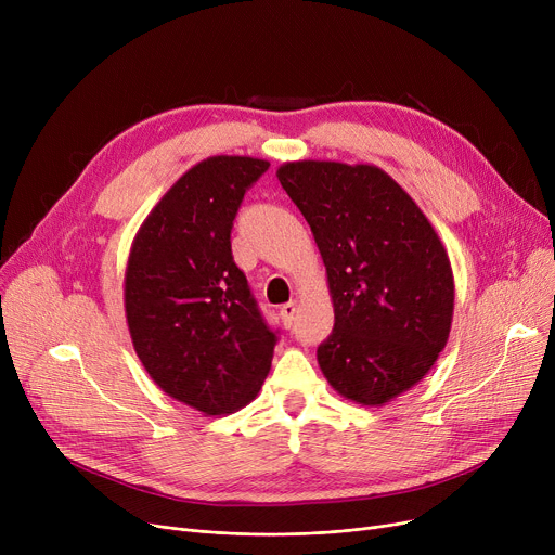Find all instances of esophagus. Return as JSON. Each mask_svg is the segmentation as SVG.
<instances>
[{"instance_id":"esophagus-1","label":"esophagus","mask_w":555,"mask_h":555,"mask_svg":"<svg viewBox=\"0 0 555 555\" xmlns=\"http://www.w3.org/2000/svg\"><path fill=\"white\" fill-rule=\"evenodd\" d=\"M297 312H299V306H297V301H289V304L281 306V319H283V326H285V328H289V326L295 324Z\"/></svg>"}]
</instances>
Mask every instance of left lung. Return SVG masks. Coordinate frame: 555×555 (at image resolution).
Returning <instances> with one entry per match:
<instances>
[{"label":"left lung","mask_w":555,"mask_h":555,"mask_svg":"<svg viewBox=\"0 0 555 555\" xmlns=\"http://www.w3.org/2000/svg\"><path fill=\"white\" fill-rule=\"evenodd\" d=\"M276 178L326 266L335 328L317 362L339 396L383 406L418 385L448 344V251L412 195L373 164L285 162Z\"/></svg>","instance_id":"8db88e82"}]
</instances>
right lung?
Masks as SVG:
<instances>
[{
    "mask_svg": "<svg viewBox=\"0 0 555 555\" xmlns=\"http://www.w3.org/2000/svg\"><path fill=\"white\" fill-rule=\"evenodd\" d=\"M270 162L216 155L191 166L141 222L124 304L153 383L207 416L238 412L270 373L276 335L231 256L245 191Z\"/></svg>",
    "mask_w": 555,
    "mask_h": 555,
    "instance_id": "obj_1",
    "label": "right lung"
}]
</instances>
